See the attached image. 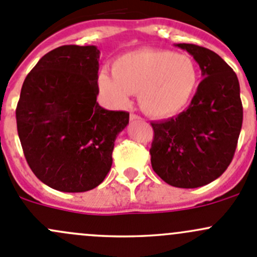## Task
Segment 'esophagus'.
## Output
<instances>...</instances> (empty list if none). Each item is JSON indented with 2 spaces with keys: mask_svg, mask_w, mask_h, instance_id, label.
<instances>
[{
  "mask_svg": "<svg viewBox=\"0 0 257 257\" xmlns=\"http://www.w3.org/2000/svg\"><path fill=\"white\" fill-rule=\"evenodd\" d=\"M141 116L137 115V114H131V120H139Z\"/></svg>",
  "mask_w": 257,
  "mask_h": 257,
  "instance_id": "esophagus-1",
  "label": "esophagus"
}]
</instances>
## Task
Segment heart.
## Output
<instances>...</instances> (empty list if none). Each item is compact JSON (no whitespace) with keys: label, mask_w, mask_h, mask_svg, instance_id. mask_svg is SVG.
Returning <instances> with one entry per match:
<instances>
[{"label":"heart","mask_w":257,"mask_h":257,"mask_svg":"<svg viewBox=\"0 0 257 257\" xmlns=\"http://www.w3.org/2000/svg\"><path fill=\"white\" fill-rule=\"evenodd\" d=\"M112 74L102 72L98 85L113 105L125 107L138 93L139 107L153 118H170L183 112L199 83L195 62L168 49L143 48L113 62Z\"/></svg>","instance_id":"obj_1"}]
</instances>
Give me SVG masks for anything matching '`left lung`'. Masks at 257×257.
I'll use <instances>...</instances> for the list:
<instances>
[{"label":"left lung","mask_w":257,"mask_h":257,"mask_svg":"<svg viewBox=\"0 0 257 257\" xmlns=\"http://www.w3.org/2000/svg\"><path fill=\"white\" fill-rule=\"evenodd\" d=\"M175 46L198 62L203 80L188 109L152 123L150 160L165 183L193 189L214 181L231 163L242 125V104L236 73L219 54L190 43Z\"/></svg>","instance_id":"obj_1"}]
</instances>
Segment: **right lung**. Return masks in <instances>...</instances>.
Segmentation results:
<instances>
[{"instance_id":"1","label":"right lung","mask_w":257,"mask_h":257,"mask_svg":"<svg viewBox=\"0 0 257 257\" xmlns=\"http://www.w3.org/2000/svg\"><path fill=\"white\" fill-rule=\"evenodd\" d=\"M99 49L62 46L27 74L16 109L17 132L33 174L54 190L83 193L112 167L118 134L129 113L97 102Z\"/></svg>"}]
</instances>
